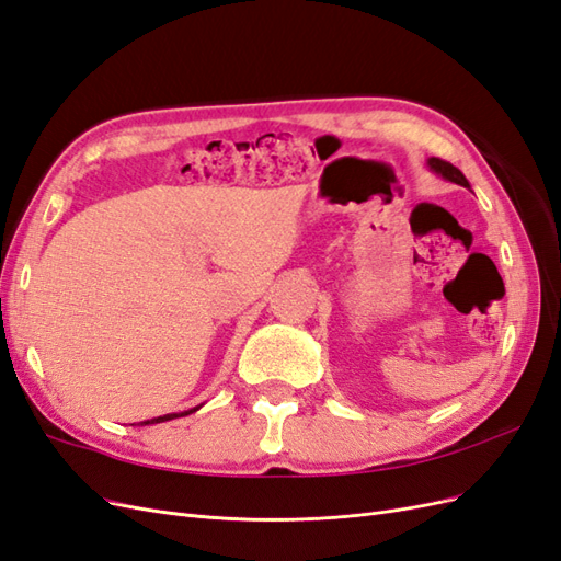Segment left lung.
<instances>
[{
	"mask_svg": "<svg viewBox=\"0 0 561 561\" xmlns=\"http://www.w3.org/2000/svg\"><path fill=\"white\" fill-rule=\"evenodd\" d=\"M426 165L431 168V171L435 173V175H439L443 180H447V182H454V184H461V186H468L470 190V182L466 180V175L458 171L456 165H451V163H447V161H443V159H435V157H431L428 161H426Z\"/></svg>",
	"mask_w": 561,
	"mask_h": 561,
	"instance_id": "left-lung-1",
	"label": "left lung"
}]
</instances>
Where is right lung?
I'll return each mask as SVG.
<instances>
[{"label":"right lung","mask_w":561,"mask_h":561,"mask_svg":"<svg viewBox=\"0 0 561 561\" xmlns=\"http://www.w3.org/2000/svg\"><path fill=\"white\" fill-rule=\"evenodd\" d=\"M196 410H201V404H198V407H192V410H184V412H173V414H163V416H157V419H147V421H142V423H145V426H147V423H163V421L186 416V414H192V412H196Z\"/></svg>","instance_id":"1"}]
</instances>
